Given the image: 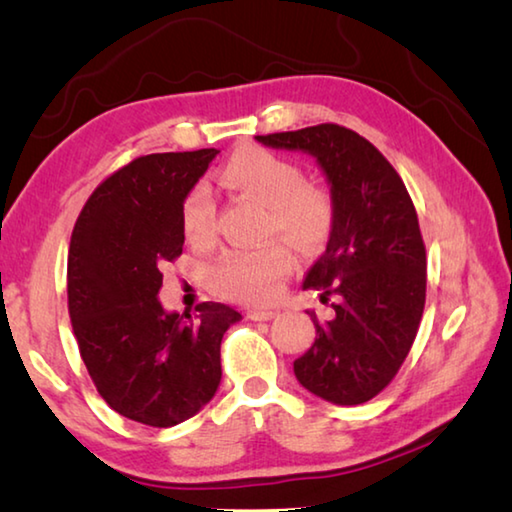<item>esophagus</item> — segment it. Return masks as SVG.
I'll use <instances>...</instances> for the list:
<instances>
[{"label":"esophagus","instance_id":"1","mask_svg":"<svg viewBox=\"0 0 512 512\" xmlns=\"http://www.w3.org/2000/svg\"><path fill=\"white\" fill-rule=\"evenodd\" d=\"M276 315H279V312H276V310H263V308H251V310H247V317L254 319V321H270V319H274Z\"/></svg>","mask_w":512,"mask_h":512}]
</instances>
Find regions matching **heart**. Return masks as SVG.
Wrapping results in <instances>:
<instances>
[{
    "label": "heart",
    "instance_id": "heart-1",
    "mask_svg": "<svg viewBox=\"0 0 512 512\" xmlns=\"http://www.w3.org/2000/svg\"><path fill=\"white\" fill-rule=\"evenodd\" d=\"M222 182L270 206L272 233L288 238L294 247L308 251L324 245L333 227V202L326 191L306 184V173L297 161L263 148H245L222 168ZM182 224L191 242L213 236L215 202L204 182L186 195ZM290 263L283 245L227 251L211 274L213 290L229 299L267 303L279 294Z\"/></svg>",
    "mask_w": 512,
    "mask_h": 512
}]
</instances>
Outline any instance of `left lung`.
<instances>
[{"label": "left lung", "mask_w": 512, "mask_h": 512, "mask_svg": "<svg viewBox=\"0 0 512 512\" xmlns=\"http://www.w3.org/2000/svg\"><path fill=\"white\" fill-rule=\"evenodd\" d=\"M265 148L306 152L324 173L333 227L303 279L335 315L308 312L317 337L294 375L333 405L369 402L414 344L425 308V245L414 202L382 152L335 123L256 137Z\"/></svg>", "instance_id": "obj_1"}]
</instances>
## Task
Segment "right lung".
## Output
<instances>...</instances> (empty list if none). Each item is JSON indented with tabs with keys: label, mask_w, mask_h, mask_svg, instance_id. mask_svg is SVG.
Segmentation results:
<instances>
[{
	"label": "right lung",
	"mask_w": 512,
	"mask_h": 512,
	"mask_svg": "<svg viewBox=\"0 0 512 512\" xmlns=\"http://www.w3.org/2000/svg\"><path fill=\"white\" fill-rule=\"evenodd\" d=\"M220 150L157 152L96 188L71 233L69 317L98 393L150 427L195 416L220 387V344L242 319L224 303L195 315L159 301L161 267L182 254V206Z\"/></svg>",
	"instance_id": "1"
}]
</instances>
